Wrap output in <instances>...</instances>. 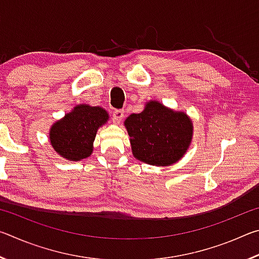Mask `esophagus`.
I'll use <instances>...</instances> for the list:
<instances>
[{
    "instance_id": "esophagus-1",
    "label": "esophagus",
    "mask_w": 259,
    "mask_h": 259,
    "mask_svg": "<svg viewBox=\"0 0 259 259\" xmlns=\"http://www.w3.org/2000/svg\"><path fill=\"white\" fill-rule=\"evenodd\" d=\"M113 121L116 122V123H120L122 121V119L124 117V111L123 109H115V111L113 112Z\"/></svg>"
}]
</instances>
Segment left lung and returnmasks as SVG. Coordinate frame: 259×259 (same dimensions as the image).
Returning a JSON list of instances; mask_svg holds the SVG:
<instances>
[{
    "label": "left lung",
    "instance_id": "left-lung-1",
    "mask_svg": "<svg viewBox=\"0 0 259 259\" xmlns=\"http://www.w3.org/2000/svg\"><path fill=\"white\" fill-rule=\"evenodd\" d=\"M124 124L135 157L153 165L177 162L192 139V121L186 114L157 102L148 103L142 113L131 114Z\"/></svg>",
    "mask_w": 259,
    "mask_h": 259
}]
</instances>
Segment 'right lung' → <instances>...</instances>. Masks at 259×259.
<instances>
[{
  "label": "right lung",
  "mask_w": 259,
  "mask_h": 259,
  "mask_svg": "<svg viewBox=\"0 0 259 259\" xmlns=\"http://www.w3.org/2000/svg\"><path fill=\"white\" fill-rule=\"evenodd\" d=\"M108 120L102 107L76 106L50 130V142L55 151L65 159L78 161L93 153V143L99 126Z\"/></svg>",
  "instance_id": "1"
}]
</instances>
